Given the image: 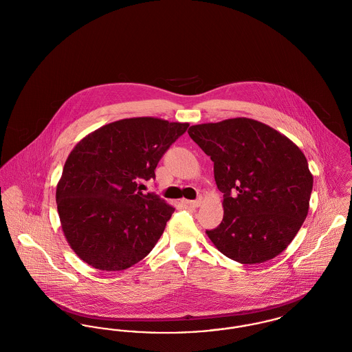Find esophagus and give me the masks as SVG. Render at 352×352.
<instances>
[{
    "mask_svg": "<svg viewBox=\"0 0 352 352\" xmlns=\"http://www.w3.org/2000/svg\"><path fill=\"white\" fill-rule=\"evenodd\" d=\"M186 204L190 207V208H197L201 206V201H186Z\"/></svg>",
    "mask_w": 352,
    "mask_h": 352,
    "instance_id": "34e87169",
    "label": "esophagus"
}]
</instances>
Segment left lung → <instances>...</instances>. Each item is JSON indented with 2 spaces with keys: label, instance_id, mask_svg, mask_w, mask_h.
<instances>
[{
  "label": "left lung",
  "instance_id": "obj_1",
  "mask_svg": "<svg viewBox=\"0 0 352 352\" xmlns=\"http://www.w3.org/2000/svg\"><path fill=\"white\" fill-rule=\"evenodd\" d=\"M188 135L214 162L223 220L206 231L224 256L260 264L285 251L309 212L313 175L301 149L252 118L192 125Z\"/></svg>",
  "mask_w": 352,
  "mask_h": 352
}]
</instances>
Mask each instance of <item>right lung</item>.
<instances>
[{"mask_svg": "<svg viewBox=\"0 0 352 352\" xmlns=\"http://www.w3.org/2000/svg\"><path fill=\"white\" fill-rule=\"evenodd\" d=\"M187 122L133 118L85 135L68 155L56 186L58 214L69 247L94 268H131L151 253L174 208L144 194V181Z\"/></svg>", "mask_w": 352, "mask_h": 352, "instance_id": "right-lung-1", "label": "right lung"}]
</instances>
